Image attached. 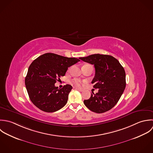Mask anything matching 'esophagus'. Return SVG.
<instances>
[{
  "label": "esophagus",
  "instance_id": "1",
  "mask_svg": "<svg viewBox=\"0 0 153 153\" xmlns=\"http://www.w3.org/2000/svg\"><path fill=\"white\" fill-rule=\"evenodd\" d=\"M75 89H76V90H78V91H81V92L83 91V90H82V88H77V87H75Z\"/></svg>",
  "mask_w": 153,
  "mask_h": 153
}]
</instances>
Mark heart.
Segmentation results:
<instances>
[{
    "label": "heart",
    "instance_id": "obj_1",
    "mask_svg": "<svg viewBox=\"0 0 153 153\" xmlns=\"http://www.w3.org/2000/svg\"><path fill=\"white\" fill-rule=\"evenodd\" d=\"M72 83L77 87H80L82 85L83 82L79 79H74L72 81Z\"/></svg>",
    "mask_w": 153,
    "mask_h": 153
}]
</instances>
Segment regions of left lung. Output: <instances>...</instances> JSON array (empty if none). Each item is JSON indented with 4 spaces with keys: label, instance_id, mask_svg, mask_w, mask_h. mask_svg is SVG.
<instances>
[{
    "label": "left lung",
    "instance_id": "obj_1",
    "mask_svg": "<svg viewBox=\"0 0 153 153\" xmlns=\"http://www.w3.org/2000/svg\"><path fill=\"white\" fill-rule=\"evenodd\" d=\"M84 62L94 65L96 73L91 82L99 89L84 103L91 111L102 113L112 108L119 101L126 87V74L119 62L110 55L94 54L80 57Z\"/></svg>",
    "mask_w": 153,
    "mask_h": 153
}]
</instances>
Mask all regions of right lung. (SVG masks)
I'll use <instances>...</instances> for the list:
<instances>
[{
  "mask_svg": "<svg viewBox=\"0 0 153 153\" xmlns=\"http://www.w3.org/2000/svg\"><path fill=\"white\" fill-rule=\"evenodd\" d=\"M79 61L77 58L51 53H45L35 59L29 66L25 79L32 102L46 112H54L62 108L67 103L72 87L66 84L58 89L54 84L65 75L69 67Z\"/></svg>",
  "mask_w": 153,
  "mask_h": 153,
  "instance_id": "add662e5",
  "label": "right lung"
}]
</instances>
